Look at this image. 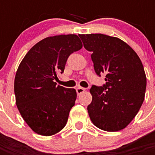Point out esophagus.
Returning <instances> with one entry per match:
<instances>
[{
  "label": "esophagus",
  "instance_id": "1",
  "mask_svg": "<svg viewBox=\"0 0 155 155\" xmlns=\"http://www.w3.org/2000/svg\"><path fill=\"white\" fill-rule=\"evenodd\" d=\"M85 91V88H84V87H78L77 88H76V92H77V95H80L81 93H83V92H84Z\"/></svg>",
  "mask_w": 155,
  "mask_h": 155
}]
</instances>
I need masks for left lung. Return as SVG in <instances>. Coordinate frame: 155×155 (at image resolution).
<instances>
[{
    "label": "left lung",
    "mask_w": 155,
    "mask_h": 155,
    "mask_svg": "<svg viewBox=\"0 0 155 155\" xmlns=\"http://www.w3.org/2000/svg\"><path fill=\"white\" fill-rule=\"evenodd\" d=\"M91 55L97 75H105V84L92 85L87 106L97 128L115 132L123 130L138 113L145 98L147 77L142 61L131 47L116 37L102 34L80 35Z\"/></svg>",
    "instance_id": "1"
}]
</instances>
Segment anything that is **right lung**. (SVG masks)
I'll return each mask as SVG.
<instances>
[{
	"instance_id": "add662e5",
	"label": "right lung",
	"mask_w": 155,
	"mask_h": 155,
	"mask_svg": "<svg viewBox=\"0 0 155 155\" xmlns=\"http://www.w3.org/2000/svg\"><path fill=\"white\" fill-rule=\"evenodd\" d=\"M77 35L46 38L35 44L21 62L14 80L16 104L30 129L51 136L64 128L76 91L57 85L68 57L82 48Z\"/></svg>"
}]
</instances>
